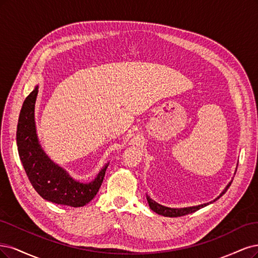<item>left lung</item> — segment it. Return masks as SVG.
I'll return each mask as SVG.
<instances>
[{"mask_svg":"<svg viewBox=\"0 0 258 258\" xmlns=\"http://www.w3.org/2000/svg\"><path fill=\"white\" fill-rule=\"evenodd\" d=\"M230 184H231V182L226 186V188L223 190V192L221 193V195H220L217 199H214L213 202L218 201V199H219L221 196H223L224 194H225L226 190H227L228 187L230 186ZM147 199H148L149 206H150V208H151V209H152L154 212L159 213V214H162V215H164V217H169V218L183 217V215H186V214H189V213H193V212H195V211L201 209V208L206 207L207 205H209V204H204V205H199V206H195V207L180 208V209H178V208H168V207H165V206H162V205H160V204H157V203H155L154 201H152V199H151L150 197H149V196H147ZM210 204H211V203H210Z\"/></svg>","mask_w":258,"mask_h":258,"instance_id":"1","label":"left lung"}]
</instances>
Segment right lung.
Wrapping results in <instances>:
<instances>
[{
  "instance_id": "right-lung-1",
  "label": "right lung",
  "mask_w": 258,
  "mask_h": 258,
  "mask_svg": "<svg viewBox=\"0 0 258 258\" xmlns=\"http://www.w3.org/2000/svg\"><path fill=\"white\" fill-rule=\"evenodd\" d=\"M37 93L38 87H35L24 99L19 114L17 146L23 168L33 187L46 201L75 208L85 206L92 201L101 187L108 164L93 181L81 183L49 159L38 143L35 130L34 107Z\"/></svg>"
}]
</instances>
